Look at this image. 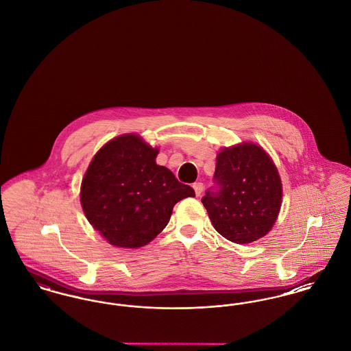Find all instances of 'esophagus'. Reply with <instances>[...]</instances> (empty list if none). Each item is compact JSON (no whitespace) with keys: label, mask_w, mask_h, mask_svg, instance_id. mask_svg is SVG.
<instances>
[{"label":"esophagus","mask_w":351,"mask_h":351,"mask_svg":"<svg viewBox=\"0 0 351 351\" xmlns=\"http://www.w3.org/2000/svg\"><path fill=\"white\" fill-rule=\"evenodd\" d=\"M193 189H195V192H196V196H201V193H202V189H204V185L202 183H193Z\"/></svg>","instance_id":"esophagus-1"}]
</instances>
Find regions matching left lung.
<instances>
[{"instance_id":"1","label":"left lung","mask_w":351,"mask_h":351,"mask_svg":"<svg viewBox=\"0 0 351 351\" xmlns=\"http://www.w3.org/2000/svg\"><path fill=\"white\" fill-rule=\"evenodd\" d=\"M213 183L201 202L218 233L243 245L269 232L280 210L282 183L266 151L252 143L223 149Z\"/></svg>"}]
</instances>
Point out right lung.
Here are the masks:
<instances>
[{
  "instance_id": "obj_1",
  "label": "right lung",
  "mask_w": 351,
  "mask_h": 351,
  "mask_svg": "<svg viewBox=\"0 0 351 351\" xmlns=\"http://www.w3.org/2000/svg\"><path fill=\"white\" fill-rule=\"evenodd\" d=\"M158 150L138 135L110 141L92 159L82 184L89 223L113 246L147 245L166 226L176 202L195 191L155 163Z\"/></svg>"
}]
</instances>
